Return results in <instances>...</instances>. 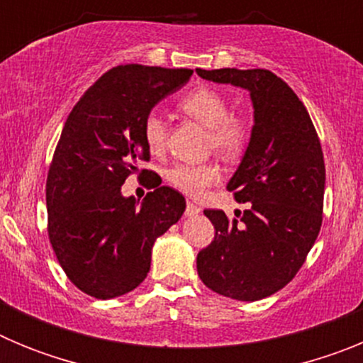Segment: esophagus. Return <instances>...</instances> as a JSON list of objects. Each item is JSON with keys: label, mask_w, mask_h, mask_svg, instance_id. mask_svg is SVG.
I'll use <instances>...</instances> for the list:
<instances>
[{"label": "esophagus", "mask_w": 363, "mask_h": 363, "mask_svg": "<svg viewBox=\"0 0 363 363\" xmlns=\"http://www.w3.org/2000/svg\"><path fill=\"white\" fill-rule=\"evenodd\" d=\"M200 213L201 209L198 205H194L192 201H187V205H185V214H187V216H198Z\"/></svg>", "instance_id": "1"}]
</instances>
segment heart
I'll return each instance as SVG.
<instances>
[{
	"label": "heart",
	"instance_id": "b5f03b06",
	"mask_svg": "<svg viewBox=\"0 0 363 363\" xmlns=\"http://www.w3.org/2000/svg\"><path fill=\"white\" fill-rule=\"evenodd\" d=\"M179 108L196 121L209 127L207 147L211 150L236 156L249 143V125L243 118L230 114L229 104L213 89H194L179 99ZM143 142L150 152L162 154L167 147V123L158 112H149L142 125ZM167 182L189 196H200L221 178L216 163H178L165 174Z\"/></svg>",
	"mask_w": 363,
	"mask_h": 363
}]
</instances>
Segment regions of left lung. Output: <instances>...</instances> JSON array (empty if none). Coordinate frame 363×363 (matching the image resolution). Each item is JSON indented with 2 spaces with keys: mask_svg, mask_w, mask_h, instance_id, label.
Instances as JSON below:
<instances>
[{
  "mask_svg": "<svg viewBox=\"0 0 363 363\" xmlns=\"http://www.w3.org/2000/svg\"><path fill=\"white\" fill-rule=\"evenodd\" d=\"M196 72L243 86L255 107L251 142L227 185L234 200L251 207L233 220L223 211H203L216 233L198 252V277L233 300H262L296 277L318 238L325 191L320 138L306 105L271 70Z\"/></svg>",
  "mask_w": 363,
  "mask_h": 363,
  "instance_id": "left-lung-1",
  "label": "left lung"
}]
</instances>
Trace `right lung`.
Returning <instances> with one entry per match:
<instances>
[{
    "instance_id": "obj_1",
    "label": "right lung",
    "mask_w": 363,
    "mask_h": 363,
    "mask_svg": "<svg viewBox=\"0 0 363 363\" xmlns=\"http://www.w3.org/2000/svg\"><path fill=\"white\" fill-rule=\"evenodd\" d=\"M191 69L112 67L74 105L47 174V230L67 278L108 300L136 289L158 236L182 218L185 198L154 187L142 205L121 185L149 162L142 125L150 108L189 82ZM150 184V182H149Z\"/></svg>"
}]
</instances>
